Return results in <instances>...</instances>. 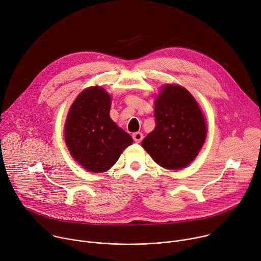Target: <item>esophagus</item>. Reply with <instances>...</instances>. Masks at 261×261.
<instances>
[{
    "label": "esophagus",
    "mask_w": 261,
    "mask_h": 261,
    "mask_svg": "<svg viewBox=\"0 0 261 261\" xmlns=\"http://www.w3.org/2000/svg\"><path fill=\"white\" fill-rule=\"evenodd\" d=\"M132 137H133V140H134L135 142H140V141L142 140V138H143V135H142V133H140V132H136V133H134V134L132 135Z\"/></svg>",
    "instance_id": "esophagus-1"
}]
</instances>
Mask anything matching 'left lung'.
<instances>
[{
    "mask_svg": "<svg viewBox=\"0 0 261 261\" xmlns=\"http://www.w3.org/2000/svg\"><path fill=\"white\" fill-rule=\"evenodd\" d=\"M155 123L141 142L154 161L167 169L191 163L206 136L205 121L193 96L181 87L165 86L156 99Z\"/></svg>",
    "mask_w": 261,
    "mask_h": 261,
    "instance_id": "1",
    "label": "left lung"
}]
</instances>
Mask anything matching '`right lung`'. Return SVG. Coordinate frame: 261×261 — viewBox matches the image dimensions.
<instances>
[{
	"label": "right lung",
	"instance_id": "add662e5",
	"mask_svg": "<svg viewBox=\"0 0 261 261\" xmlns=\"http://www.w3.org/2000/svg\"><path fill=\"white\" fill-rule=\"evenodd\" d=\"M110 97L100 87L82 92L66 121L65 140L72 157L92 172H104L132 144V137L109 117Z\"/></svg>",
	"mask_w": 261,
	"mask_h": 261
}]
</instances>
